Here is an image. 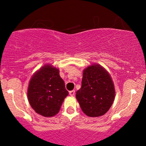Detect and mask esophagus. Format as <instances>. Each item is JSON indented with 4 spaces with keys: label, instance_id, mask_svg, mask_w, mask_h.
<instances>
[{
    "label": "esophagus",
    "instance_id": "esophagus-1",
    "mask_svg": "<svg viewBox=\"0 0 146 146\" xmlns=\"http://www.w3.org/2000/svg\"><path fill=\"white\" fill-rule=\"evenodd\" d=\"M75 93H76V91L75 90H71L69 92V95H70V96H74Z\"/></svg>",
    "mask_w": 146,
    "mask_h": 146
}]
</instances>
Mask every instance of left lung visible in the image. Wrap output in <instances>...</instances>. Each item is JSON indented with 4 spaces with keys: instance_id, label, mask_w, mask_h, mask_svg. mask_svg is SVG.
<instances>
[{
    "instance_id": "obj_1",
    "label": "left lung",
    "mask_w": 146,
    "mask_h": 146,
    "mask_svg": "<svg viewBox=\"0 0 146 146\" xmlns=\"http://www.w3.org/2000/svg\"><path fill=\"white\" fill-rule=\"evenodd\" d=\"M114 97V83L102 66L93 64L83 70L81 88L76 92V99L87 116L104 115L112 105Z\"/></svg>"
}]
</instances>
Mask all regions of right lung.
I'll return each mask as SVG.
<instances>
[{"instance_id":"1","label":"right lung","mask_w":146,"mask_h":146,"mask_svg":"<svg viewBox=\"0 0 146 146\" xmlns=\"http://www.w3.org/2000/svg\"><path fill=\"white\" fill-rule=\"evenodd\" d=\"M68 95L59 70L51 65H45L36 72L28 86L29 104L37 114L45 117L58 114Z\"/></svg>"}]
</instances>
